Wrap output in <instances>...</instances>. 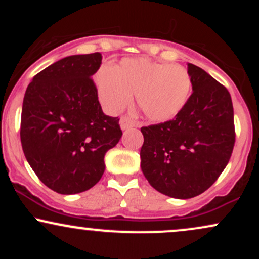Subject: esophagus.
<instances>
[{
  "label": "esophagus",
  "mask_w": 259,
  "mask_h": 259,
  "mask_svg": "<svg viewBox=\"0 0 259 259\" xmlns=\"http://www.w3.org/2000/svg\"><path fill=\"white\" fill-rule=\"evenodd\" d=\"M119 124H120L121 130H127L130 129V127L135 126V121H134L130 117H126V115H123V117L120 118Z\"/></svg>",
  "instance_id": "esophagus-1"
}]
</instances>
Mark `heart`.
I'll return each instance as SVG.
<instances>
[{
  "mask_svg": "<svg viewBox=\"0 0 259 259\" xmlns=\"http://www.w3.org/2000/svg\"><path fill=\"white\" fill-rule=\"evenodd\" d=\"M103 107L111 113L125 108L135 95L136 107L148 121L165 123L183 112L192 91L186 68L150 58H124L96 74Z\"/></svg>",
  "mask_w": 259,
  "mask_h": 259,
  "instance_id": "obj_1",
  "label": "heart"
}]
</instances>
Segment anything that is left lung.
<instances>
[{
  "mask_svg": "<svg viewBox=\"0 0 259 259\" xmlns=\"http://www.w3.org/2000/svg\"><path fill=\"white\" fill-rule=\"evenodd\" d=\"M192 94L173 120L142 126L141 169L150 185L173 198L201 195L227 167L235 144L230 94L197 65L187 63Z\"/></svg>",
  "mask_w": 259,
  "mask_h": 259,
  "instance_id": "left-lung-1",
  "label": "left lung"
}]
</instances>
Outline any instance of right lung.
I'll return each instance as SVG.
<instances>
[{"mask_svg":"<svg viewBox=\"0 0 259 259\" xmlns=\"http://www.w3.org/2000/svg\"><path fill=\"white\" fill-rule=\"evenodd\" d=\"M102 56L59 59L32 78L22 108L25 158L47 187L62 195L84 192L105 173V154L123 135L118 118L103 113L92 75Z\"/></svg>","mask_w":259,"mask_h":259,"instance_id":"add662e5","label":"right lung"}]
</instances>
